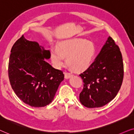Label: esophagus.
<instances>
[{
	"label": "esophagus",
	"instance_id": "34e87169",
	"mask_svg": "<svg viewBox=\"0 0 134 134\" xmlns=\"http://www.w3.org/2000/svg\"><path fill=\"white\" fill-rule=\"evenodd\" d=\"M64 74H65V79H68V78H70L71 76H73V75L72 74H70V73H69V72H65V73H64Z\"/></svg>",
	"mask_w": 134,
	"mask_h": 134
}]
</instances>
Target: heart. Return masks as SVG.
Instances as JSON below:
<instances>
[{
  "label": "heart",
  "mask_w": 134,
  "mask_h": 134,
  "mask_svg": "<svg viewBox=\"0 0 134 134\" xmlns=\"http://www.w3.org/2000/svg\"><path fill=\"white\" fill-rule=\"evenodd\" d=\"M96 48L92 42L83 39H69L64 40L58 48L51 49V59L56 68H60L66 63L73 70L81 72L87 69L95 57Z\"/></svg>",
  "instance_id": "b5f03b06"
}]
</instances>
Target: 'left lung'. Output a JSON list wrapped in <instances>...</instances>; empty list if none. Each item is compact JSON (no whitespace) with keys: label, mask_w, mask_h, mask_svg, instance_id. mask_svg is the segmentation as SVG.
Segmentation results:
<instances>
[{"label":"left lung","mask_w":134,"mask_h":134,"mask_svg":"<svg viewBox=\"0 0 134 134\" xmlns=\"http://www.w3.org/2000/svg\"><path fill=\"white\" fill-rule=\"evenodd\" d=\"M83 89L80 101L88 108H98L111 101L120 90L124 76L122 57L109 37L89 68L80 75Z\"/></svg>","instance_id":"8db88e82"}]
</instances>
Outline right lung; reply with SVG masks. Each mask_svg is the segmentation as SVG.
<instances>
[{"label": "right lung", "instance_id": "1", "mask_svg": "<svg viewBox=\"0 0 134 134\" xmlns=\"http://www.w3.org/2000/svg\"><path fill=\"white\" fill-rule=\"evenodd\" d=\"M51 57L36 42L23 35L13 44L8 63V77L12 88L23 102L42 107L54 99L60 83L64 80L61 70L46 62Z\"/></svg>", "mask_w": 134, "mask_h": 134}]
</instances>
